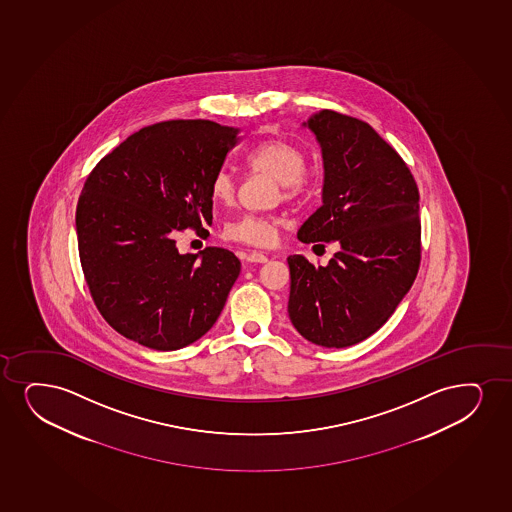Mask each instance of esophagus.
<instances>
[{"instance_id":"obj_1","label":"esophagus","mask_w":512,"mask_h":512,"mask_svg":"<svg viewBox=\"0 0 512 512\" xmlns=\"http://www.w3.org/2000/svg\"><path fill=\"white\" fill-rule=\"evenodd\" d=\"M267 260L269 259L265 257L264 253L252 252L247 255V262H250V264H265Z\"/></svg>"}]
</instances>
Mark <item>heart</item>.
<instances>
[{
  "instance_id": "obj_1",
  "label": "heart",
  "mask_w": 512,
  "mask_h": 512,
  "mask_svg": "<svg viewBox=\"0 0 512 512\" xmlns=\"http://www.w3.org/2000/svg\"><path fill=\"white\" fill-rule=\"evenodd\" d=\"M248 164L255 172L274 177L283 190L286 200L297 198L305 188L307 155L302 148L284 139H272L259 146L248 158ZM210 195L215 203L229 207L236 198V181L228 171L215 172L210 179ZM281 221L272 215H243L229 222L224 228L228 240L240 241L253 247H269L276 240Z\"/></svg>"
}]
</instances>
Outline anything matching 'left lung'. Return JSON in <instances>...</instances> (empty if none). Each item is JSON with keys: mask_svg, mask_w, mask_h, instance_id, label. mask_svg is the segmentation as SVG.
Instances as JSON below:
<instances>
[{"mask_svg": "<svg viewBox=\"0 0 512 512\" xmlns=\"http://www.w3.org/2000/svg\"><path fill=\"white\" fill-rule=\"evenodd\" d=\"M303 127L321 146L322 205L302 243H338L328 265L290 255L288 316L319 347H352L376 333L411 290L421 260L419 191L409 167L373 127L321 110Z\"/></svg>", "mask_w": 512, "mask_h": 512, "instance_id": "1", "label": "left lung"}]
</instances>
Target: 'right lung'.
Returning <instances> with one entry per match:
<instances>
[{
  "label": "right lung",
  "instance_id": "right-lung-1",
  "mask_svg": "<svg viewBox=\"0 0 512 512\" xmlns=\"http://www.w3.org/2000/svg\"><path fill=\"white\" fill-rule=\"evenodd\" d=\"M240 141L238 127L214 120H167L131 134L89 174L77 203L79 257L120 335L169 352L221 316L240 260L214 247L181 255L174 236L212 224L210 179Z\"/></svg>",
  "mask_w": 512,
  "mask_h": 512
}]
</instances>
